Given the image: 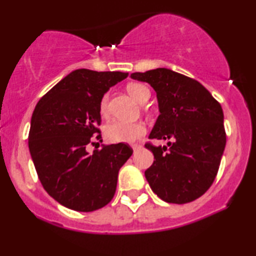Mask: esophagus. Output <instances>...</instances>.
<instances>
[{
	"instance_id": "obj_1",
	"label": "esophagus",
	"mask_w": 256,
	"mask_h": 256,
	"mask_svg": "<svg viewBox=\"0 0 256 256\" xmlns=\"http://www.w3.org/2000/svg\"><path fill=\"white\" fill-rule=\"evenodd\" d=\"M132 148L134 149V150H138V149L142 148V146L141 144H138V143H136V144H132Z\"/></svg>"
}]
</instances>
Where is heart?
Masks as SVG:
<instances>
[{"instance_id":"b5f03b06","label":"heart","mask_w":256,"mask_h":256,"mask_svg":"<svg viewBox=\"0 0 256 256\" xmlns=\"http://www.w3.org/2000/svg\"><path fill=\"white\" fill-rule=\"evenodd\" d=\"M127 90L130 96L140 104H144L150 98V90L146 85L141 82H130L127 85ZM100 113L106 115L108 113V96L101 98L100 104ZM146 126L142 122H127L122 120H114L108 124L104 128V134L107 138L112 142H124L132 143L138 141L146 134Z\"/></svg>"}]
</instances>
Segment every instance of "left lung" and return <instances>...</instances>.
<instances>
[{"label":"left lung","instance_id":"obj_1","mask_svg":"<svg viewBox=\"0 0 256 256\" xmlns=\"http://www.w3.org/2000/svg\"><path fill=\"white\" fill-rule=\"evenodd\" d=\"M156 90L160 115L149 138L171 140L166 146L146 143L154 163L146 170L152 190L166 202H194L208 190L226 146L220 104L197 80L169 68L132 73Z\"/></svg>","mask_w":256,"mask_h":256}]
</instances>
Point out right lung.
<instances>
[{"label":"right lung","mask_w":256,"mask_h":256,"mask_svg":"<svg viewBox=\"0 0 256 256\" xmlns=\"http://www.w3.org/2000/svg\"><path fill=\"white\" fill-rule=\"evenodd\" d=\"M128 73L76 70L54 85L34 108L29 150L45 191L65 208L92 212L115 194L120 168L132 156L124 143L87 146L101 140L99 104Z\"/></svg>","instance_id":"1"}]
</instances>
